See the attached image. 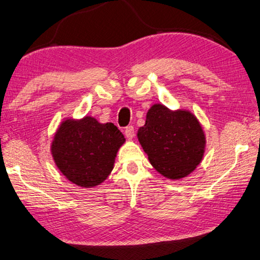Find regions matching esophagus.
Segmentation results:
<instances>
[{
	"mask_svg": "<svg viewBox=\"0 0 260 260\" xmlns=\"http://www.w3.org/2000/svg\"><path fill=\"white\" fill-rule=\"evenodd\" d=\"M124 135H125V137H126V138H129V139L134 138V136H135L134 126H133V125H129V126H126L125 129H124Z\"/></svg>",
	"mask_w": 260,
	"mask_h": 260,
	"instance_id": "esophagus-1",
	"label": "esophagus"
}]
</instances>
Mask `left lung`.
I'll return each mask as SVG.
<instances>
[{"label":"left lung","mask_w":260,"mask_h":260,"mask_svg":"<svg viewBox=\"0 0 260 260\" xmlns=\"http://www.w3.org/2000/svg\"><path fill=\"white\" fill-rule=\"evenodd\" d=\"M137 136L152 167L170 179L192 172L204 155V131L186 110L171 111L161 104L152 105Z\"/></svg>","instance_id":"8db88e82"}]
</instances>
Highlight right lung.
I'll use <instances>...</instances> for the list:
<instances>
[{
    "label": "right lung",
    "mask_w": 260,
    "mask_h": 260,
    "mask_svg": "<svg viewBox=\"0 0 260 260\" xmlns=\"http://www.w3.org/2000/svg\"><path fill=\"white\" fill-rule=\"evenodd\" d=\"M124 142L123 134L112 123L101 124L92 117L77 122L68 119L55 135L51 153L70 182L92 187L107 179Z\"/></svg>",
    "instance_id": "1"
}]
</instances>
